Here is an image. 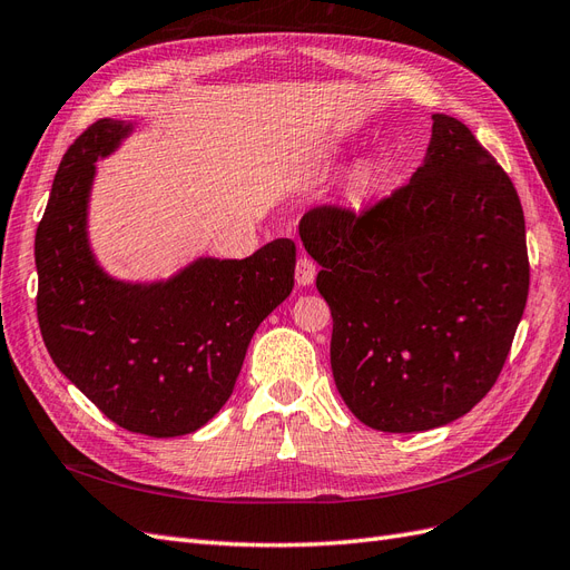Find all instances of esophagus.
<instances>
[{
    "label": "esophagus",
    "instance_id": "esophagus-1",
    "mask_svg": "<svg viewBox=\"0 0 570 570\" xmlns=\"http://www.w3.org/2000/svg\"><path fill=\"white\" fill-rule=\"evenodd\" d=\"M315 274H317L315 263H312L307 255H301L298 263H296V282H298V286H309L312 282H315Z\"/></svg>",
    "mask_w": 570,
    "mask_h": 570
}]
</instances>
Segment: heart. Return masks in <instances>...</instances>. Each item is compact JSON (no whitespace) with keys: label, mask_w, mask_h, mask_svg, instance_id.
Here are the masks:
<instances>
[{"label":"heart","mask_w":570,"mask_h":570,"mask_svg":"<svg viewBox=\"0 0 570 570\" xmlns=\"http://www.w3.org/2000/svg\"><path fill=\"white\" fill-rule=\"evenodd\" d=\"M385 187V170L376 160H362L341 181V198L355 208L370 206Z\"/></svg>","instance_id":"heart-1"}]
</instances>
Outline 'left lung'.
<instances>
[{"instance_id":"obj_1","label":"left lung","mask_w":570,"mask_h":570,"mask_svg":"<svg viewBox=\"0 0 570 570\" xmlns=\"http://www.w3.org/2000/svg\"><path fill=\"white\" fill-rule=\"evenodd\" d=\"M332 307V372L362 424L419 433L464 416L498 381L528 298L517 189L469 127L433 114L424 163L362 215L301 219Z\"/></svg>"}]
</instances>
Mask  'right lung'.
I'll list each match as a JSON object with an SVG mask.
<instances>
[{"mask_svg": "<svg viewBox=\"0 0 570 570\" xmlns=\"http://www.w3.org/2000/svg\"><path fill=\"white\" fill-rule=\"evenodd\" d=\"M135 132L101 118L70 144L35 234L38 320L59 372L118 426L175 438L229 400L255 328L293 288L296 244L274 238L244 261L204 255L168 279L125 282L89 244L97 163Z\"/></svg>", "mask_w": 570, "mask_h": 570, "instance_id": "right-lung-1", "label": "right lung"}]
</instances>
